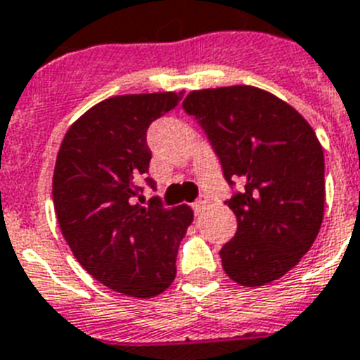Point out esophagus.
<instances>
[{
	"label": "esophagus",
	"instance_id": "esophagus-1",
	"mask_svg": "<svg viewBox=\"0 0 360 360\" xmlns=\"http://www.w3.org/2000/svg\"><path fill=\"white\" fill-rule=\"evenodd\" d=\"M207 205H208V199L207 198H201V199H199V201H195V203H194V212L199 216V214L203 212L205 208H207Z\"/></svg>",
	"mask_w": 360,
	"mask_h": 360
}]
</instances>
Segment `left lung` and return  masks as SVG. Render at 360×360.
Masks as SVG:
<instances>
[{
	"mask_svg": "<svg viewBox=\"0 0 360 360\" xmlns=\"http://www.w3.org/2000/svg\"><path fill=\"white\" fill-rule=\"evenodd\" d=\"M183 108L205 129L225 179L245 183L225 203L238 221L219 250L226 276L245 288L282 278L311 249L324 217L315 131L292 105L255 86L190 91Z\"/></svg>",
	"mask_w": 360,
	"mask_h": 360,
	"instance_id": "1",
	"label": "left lung"
}]
</instances>
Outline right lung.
Wrapping results in <instances>:
<instances>
[{"label":"right lung","instance_id":"obj_1","mask_svg":"<svg viewBox=\"0 0 360 360\" xmlns=\"http://www.w3.org/2000/svg\"><path fill=\"white\" fill-rule=\"evenodd\" d=\"M181 96L165 91L105 98L71 124L56 155L53 201L63 238L87 273L126 297L153 298L170 288L177 249L194 219L188 205L135 201L152 159L148 126Z\"/></svg>","mask_w":360,"mask_h":360}]
</instances>
